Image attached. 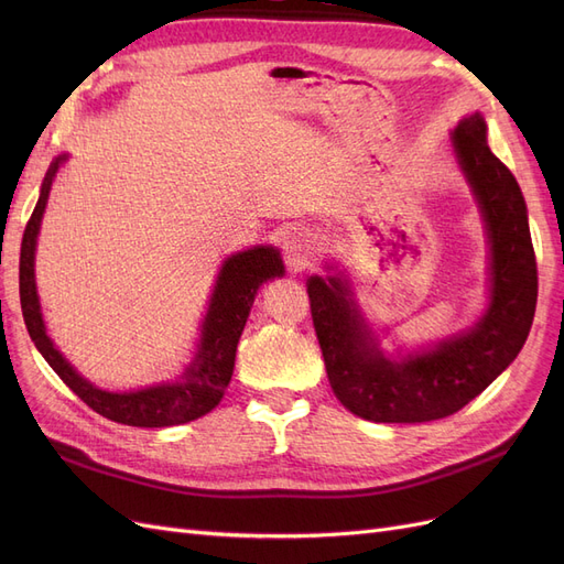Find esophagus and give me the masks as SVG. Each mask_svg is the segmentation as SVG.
<instances>
[{"label":"esophagus","mask_w":564,"mask_h":564,"mask_svg":"<svg viewBox=\"0 0 564 564\" xmlns=\"http://www.w3.org/2000/svg\"><path fill=\"white\" fill-rule=\"evenodd\" d=\"M282 253H284L286 265L294 272L305 270L311 265L313 253H315V235L311 230H303V228L292 230L284 237Z\"/></svg>","instance_id":"34e87169"}]
</instances>
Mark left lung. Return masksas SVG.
<instances>
[{
  "mask_svg": "<svg viewBox=\"0 0 564 564\" xmlns=\"http://www.w3.org/2000/svg\"><path fill=\"white\" fill-rule=\"evenodd\" d=\"M452 145L489 245V303L470 329L390 355L346 275H313L305 282L334 395L367 421L423 423L458 412L516 360L532 329L539 280L520 185L489 150L480 112L460 119Z\"/></svg>",
  "mask_w": 564,
  "mask_h": 564,
  "instance_id": "obj_1",
  "label": "left lung"
}]
</instances>
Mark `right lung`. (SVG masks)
Wrapping results in <instances>:
<instances>
[{"label": "right lung", "mask_w": 564, "mask_h": 564, "mask_svg": "<svg viewBox=\"0 0 564 564\" xmlns=\"http://www.w3.org/2000/svg\"><path fill=\"white\" fill-rule=\"evenodd\" d=\"M65 160L67 155H58L51 162L21 245V308L30 338L35 340L37 350L48 367L63 379V383L87 402L94 412L110 421L135 425V429H164V425H181L209 414L224 398L232 379L237 344H240L256 294H259L263 282L284 275L280 251L275 247L259 245L247 251H237L224 261L209 299L207 315L202 319L197 350L191 365L181 371V377L127 392L98 388L84 379L65 360L63 352L54 346V340L48 338L35 282V251L42 216L48 202L51 183H54Z\"/></svg>", "instance_id": "1"}]
</instances>
